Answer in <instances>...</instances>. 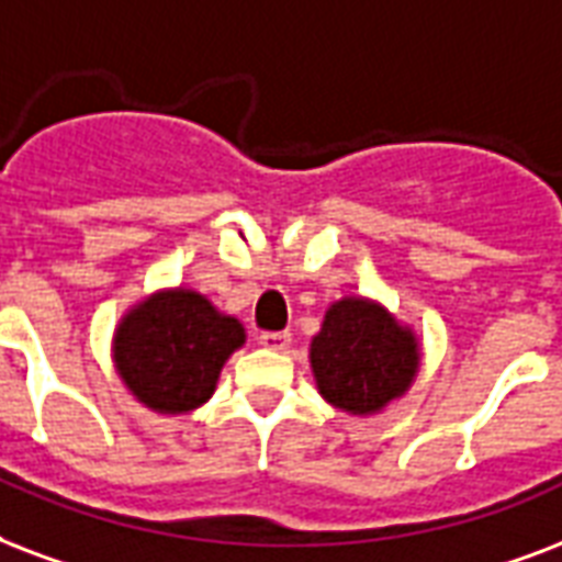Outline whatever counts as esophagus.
<instances>
[{"label": "esophagus", "instance_id": "34e87169", "mask_svg": "<svg viewBox=\"0 0 562 562\" xmlns=\"http://www.w3.org/2000/svg\"><path fill=\"white\" fill-rule=\"evenodd\" d=\"M258 342L263 346V349L286 351L290 349V342H293V337H290L286 330H263V334L258 337Z\"/></svg>", "mask_w": 562, "mask_h": 562}]
</instances>
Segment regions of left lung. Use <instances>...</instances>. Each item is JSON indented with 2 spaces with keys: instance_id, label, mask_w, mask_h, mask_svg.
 <instances>
[{
  "instance_id": "1",
  "label": "left lung",
  "mask_w": 562,
  "mask_h": 562,
  "mask_svg": "<svg viewBox=\"0 0 562 562\" xmlns=\"http://www.w3.org/2000/svg\"><path fill=\"white\" fill-rule=\"evenodd\" d=\"M311 372L330 407L378 416L407 395L422 367L416 330L367 295H342L311 340Z\"/></svg>"
}]
</instances>
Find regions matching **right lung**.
I'll return each mask as SVG.
<instances>
[{
    "label": "right lung",
    "mask_w": 562,
    "mask_h": 562,
    "mask_svg": "<svg viewBox=\"0 0 562 562\" xmlns=\"http://www.w3.org/2000/svg\"><path fill=\"white\" fill-rule=\"evenodd\" d=\"M246 328L190 286L143 295L120 316L111 358L125 390L151 413L181 416L202 407L222 367L243 349Z\"/></svg>",
    "instance_id": "add662e5"
}]
</instances>
